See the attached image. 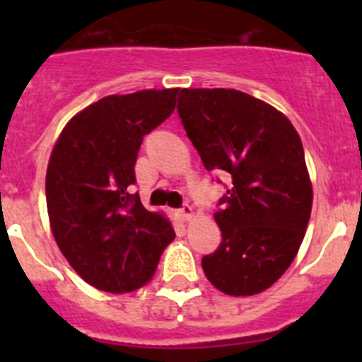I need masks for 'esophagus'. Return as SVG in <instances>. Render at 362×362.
Instances as JSON below:
<instances>
[{
    "instance_id": "1",
    "label": "esophagus",
    "mask_w": 362,
    "mask_h": 362,
    "mask_svg": "<svg viewBox=\"0 0 362 362\" xmlns=\"http://www.w3.org/2000/svg\"><path fill=\"white\" fill-rule=\"evenodd\" d=\"M179 216H181L183 221H190L192 217H194V209H192L190 204H185L183 209H181V212H179Z\"/></svg>"
}]
</instances>
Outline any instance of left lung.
<instances>
[{"label": "left lung", "instance_id": "left-lung-1", "mask_svg": "<svg viewBox=\"0 0 362 362\" xmlns=\"http://www.w3.org/2000/svg\"><path fill=\"white\" fill-rule=\"evenodd\" d=\"M177 112L204 168L232 181L214 214L221 245L201 259L226 296L264 292L305 239L313 190L303 143L283 112L233 88H181Z\"/></svg>", "mask_w": 362, "mask_h": 362}]
</instances>
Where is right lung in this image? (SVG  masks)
Returning a JSON list of instances; mask_svg holds the SVG:
<instances>
[{
    "label": "right lung",
    "mask_w": 362,
    "mask_h": 362,
    "mask_svg": "<svg viewBox=\"0 0 362 362\" xmlns=\"http://www.w3.org/2000/svg\"><path fill=\"white\" fill-rule=\"evenodd\" d=\"M177 92L107 95L78 112L54 145L45 183L50 230L70 267L94 288H141L174 241L168 217L148 212L129 188L143 137L170 117Z\"/></svg>",
    "instance_id": "1"
}]
</instances>
